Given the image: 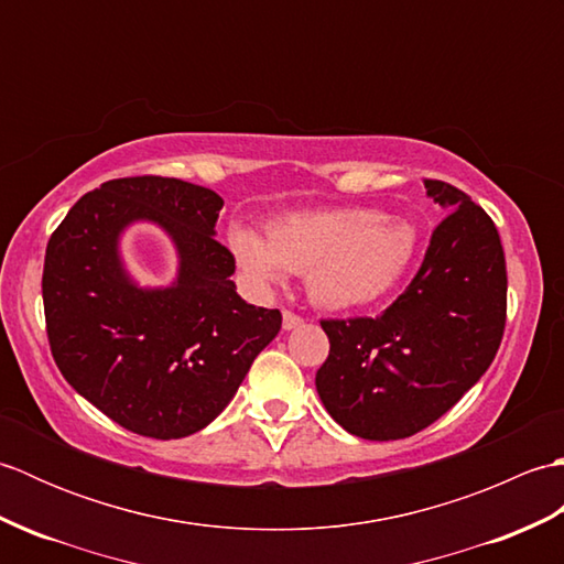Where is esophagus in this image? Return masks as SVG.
<instances>
[{"label": "esophagus", "mask_w": 564, "mask_h": 564, "mask_svg": "<svg viewBox=\"0 0 564 564\" xmlns=\"http://www.w3.org/2000/svg\"><path fill=\"white\" fill-rule=\"evenodd\" d=\"M303 317L301 315H295V313H291V310H283V329H297L303 325Z\"/></svg>", "instance_id": "1"}]
</instances>
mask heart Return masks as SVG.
I'll list each match as a JSON object with an SVG mask.
<instances>
[{
  "label": "heart",
  "instance_id": "obj_1",
  "mask_svg": "<svg viewBox=\"0 0 564 564\" xmlns=\"http://www.w3.org/2000/svg\"><path fill=\"white\" fill-rule=\"evenodd\" d=\"M230 251L257 285L281 283L291 271L305 275L315 305L356 310L402 281L416 254V230L376 208H332L285 215L269 225L267 239L232 230Z\"/></svg>",
  "mask_w": 564,
  "mask_h": 564
}]
</instances>
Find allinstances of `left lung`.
<instances>
[{"label": "left lung", "mask_w": 564, "mask_h": 564, "mask_svg": "<svg viewBox=\"0 0 564 564\" xmlns=\"http://www.w3.org/2000/svg\"><path fill=\"white\" fill-rule=\"evenodd\" d=\"M446 213L412 283L376 317L322 319L329 356L315 386L334 422L368 441H398L446 414L495 361L507 325V261L495 220L438 178Z\"/></svg>", "instance_id": "1"}]
</instances>
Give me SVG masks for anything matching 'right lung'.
I'll return each mask as SVG.
<instances>
[{
	"label": "right lung",
	"instance_id": "obj_1",
	"mask_svg": "<svg viewBox=\"0 0 564 564\" xmlns=\"http://www.w3.org/2000/svg\"><path fill=\"white\" fill-rule=\"evenodd\" d=\"M223 198L170 176L111 178L84 194L47 239L43 310L59 373L116 424L150 438L208 426L281 329L279 310L237 295L232 251L215 239ZM152 219L173 235L180 279L142 292L117 235Z\"/></svg>",
	"mask_w": 564,
	"mask_h": 564
}]
</instances>
